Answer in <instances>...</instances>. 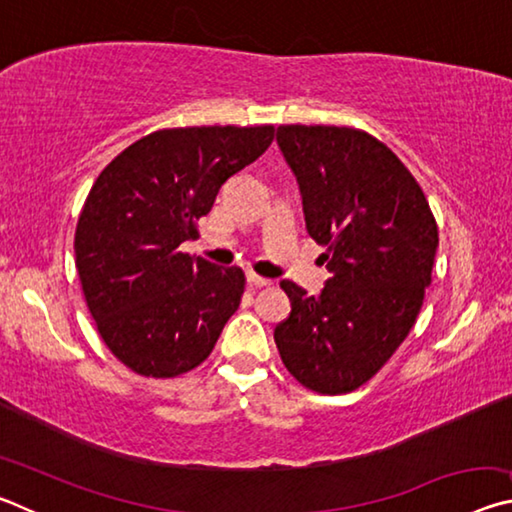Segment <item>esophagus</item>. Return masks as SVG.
<instances>
[{
    "label": "esophagus",
    "instance_id": "obj_1",
    "mask_svg": "<svg viewBox=\"0 0 512 512\" xmlns=\"http://www.w3.org/2000/svg\"><path fill=\"white\" fill-rule=\"evenodd\" d=\"M246 282L250 284V287H268V284H271V280H268V277H262V275L253 273V271L246 273Z\"/></svg>",
    "mask_w": 512,
    "mask_h": 512
}]
</instances>
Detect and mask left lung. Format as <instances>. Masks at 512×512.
<instances>
[{
  "label": "left lung",
  "mask_w": 512,
  "mask_h": 512,
  "mask_svg": "<svg viewBox=\"0 0 512 512\" xmlns=\"http://www.w3.org/2000/svg\"><path fill=\"white\" fill-rule=\"evenodd\" d=\"M307 232L329 277L320 296L289 280L291 314L275 327L284 366L323 395L350 393L400 348L431 284L438 228L400 158L345 126H280Z\"/></svg>",
  "instance_id": "1"
}]
</instances>
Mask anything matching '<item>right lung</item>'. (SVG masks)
Segmentation results:
<instances>
[{"label": "right lung", "mask_w": 512, "mask_h": 512, "mask_svg": "<svg viewBox=\"0 0 512 512\" xmlns=\"http://www.w3.org/2000/svg\"><path fill=\"white\" fill-rule=\"evenodd\" d=\"M273 142V126L155 131L92 185L74 237L76 268L110 352L144 377H176L210 357L246 277L180 253L221 185Z\"/></svg>", "instance_id": "right-lung-1"}]
</instances>
